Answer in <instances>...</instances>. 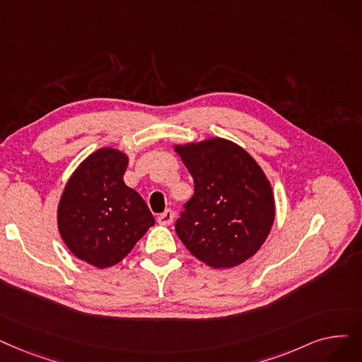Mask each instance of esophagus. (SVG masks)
I'll list each match as a JSON object with an SVG mask.
<instances>
[{
	"label": "esophagus",
	"instance_id": "obj_1",
	"mask_svg": "<svg viewBox=\"0 0 362 362\" xmlns=\"http://www.w3.org/2000/svg\"><path fill=\"white\" fill-rule=\"evenodd\" d=\"M173 218H175V213H173V210H165L163 214L158 216L156 220H158L160 225H171Z\"/></svg>",
	"mask_w": 362,
	"mask_h": 362
}]
</instances>
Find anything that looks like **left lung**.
Returning a JSON list of instances; mask_svg holds the SVG:
<instances>
[{
	"label": "left lung",
	"instance_id": "8db88e82",
	"mask_svg": "<svg viewBox=\"0 0 362 362\" xmlns=\"http://www.w3.org/2000/svg\"><path fill=\"white\" fill-rule=\"evenodd\" d=\"M194 177L176 233L198 260L233 268L255 256L275 218L272 187L253 156L237 144L213 137L175 145Z\"/></svg>",
	"mask_w": 362,
	"mask_h": 362
}]
</instances>
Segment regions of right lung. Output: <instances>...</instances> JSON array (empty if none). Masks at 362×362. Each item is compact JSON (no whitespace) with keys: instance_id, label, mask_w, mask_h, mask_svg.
I'll list each match as a JSON object with an SVG mask.
<instances>
[{"instance_id":"right-lung-1","label":"right lung","mask_w":362,"mask_h":362,"mask_svg":"<svg viewBox=\"0 0 362 362\" xmlns=\"http://www.w3.org/2000/svg\"><path fill=\"white\" fill-rule=\"evenodd\" d=\"M127 164L121 151L98 149L78 165L59 201L62 240L99 269L121 262L155 225L144 198L124 183Z\"/></svg>"}]
</instances>
